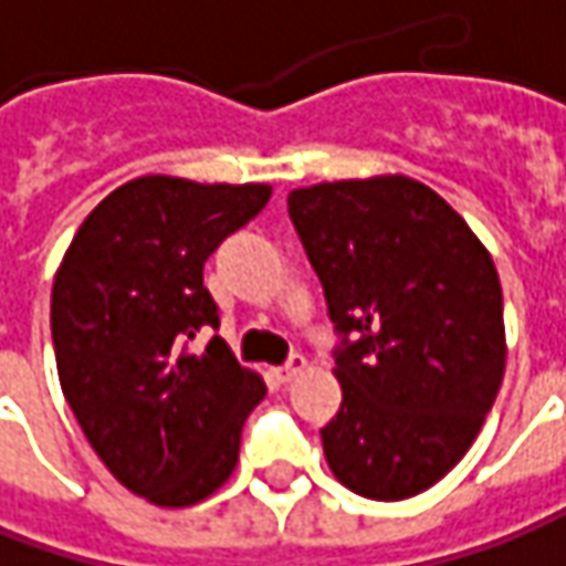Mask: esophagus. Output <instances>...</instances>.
<instances>
[{
	"label": "esophagus",
	"mask_w": 566,
	"mask_h": 566,
	"mask_svg": "<svg viewBox=\"0 0 566 566\" xmlns=\"http://www.w3.org/2000/svg\"><path fill=\"white\" fill-rule=\"evenodd\" d=\"M303 369H306V357H303V354H291L284 366L272 369V379L279 381V385H287V381L294 379V376H301Z\"/></svg>",
	"instance_id": "34e87169"
}]
</instances>
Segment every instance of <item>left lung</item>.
Returning a JSON list of instances; mask_svg holds the SVG:
<instances>
[{
	"instance_id": "8db88e82",
	"label": "left lung",
	"mask_w": 566,
	"mask_h": 566,
	"mask_svg": "<svg viewBox=\"0 0 566 566\" xmlns=\"http://www.w3.org/2000/svg\"><path fill=\"white\" fill-rule=\"evenodd\" d=\"M287 216L338 335L325 460L363 497L419 495L470 451L501 388L495 263L436 190L400 175L291 190Z\"/></svg>"
}]
</instances>
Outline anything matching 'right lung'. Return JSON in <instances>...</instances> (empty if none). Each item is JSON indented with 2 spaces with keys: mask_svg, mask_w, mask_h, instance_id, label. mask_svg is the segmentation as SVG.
Returning <instances> with one entry per match:
<instances>
[{
  "mask_svg": "<svg viewBox=\"0 0 566 566\" xmlns=\"http://www.w3.org/2000/svg\"><path fill=\"white\" fill-rule=\"evenodd\" d=\"M265 185L147 175L77 228L52 284V347L65 400L125 489L187 507L231 476L241 429L265 398L222 338L203 263L263 212Z\"/></svg>",
  "mask_w": 566,
  "mask_h": 566,
  "instance_id": "1",
  "label": "right lung"
}]
</instances>
